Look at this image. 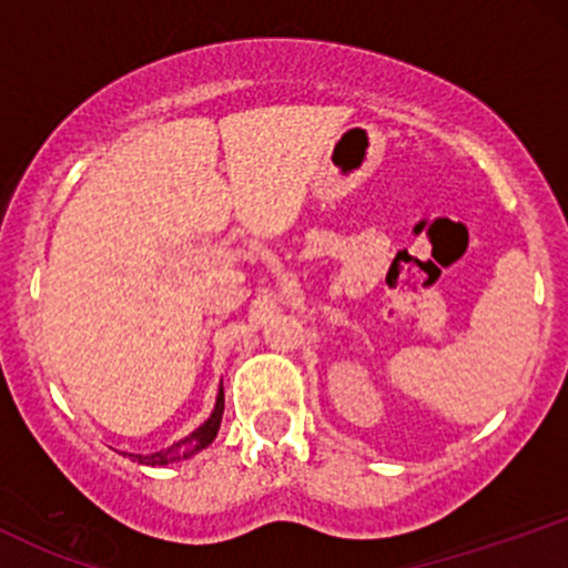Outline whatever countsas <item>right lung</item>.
Here are the masks:
<instances>
[{
	"label": "right lung",
	"instance_id": "1",
	"mask_svg": "<svg viewBox=\"0 0 568 568\" xmlns=\"http://www.w3.org/2000/svg\"><path fill=\"white\" fill-rule=\"evenodd\" d=\"M221 416H224V389H219L216 408H213V414L207 416L205 425L194 429L192 435H186V438L173 443V446L162 448V452H158V454H130V459L139 462V465H152V467L171 465V462H179V459H189V456H194L197 452H202L205 446H211L213 438L219 435Z\"/></svg>",
	"mask_w": 568,
	"mask_h": 568
}]
</instances>
